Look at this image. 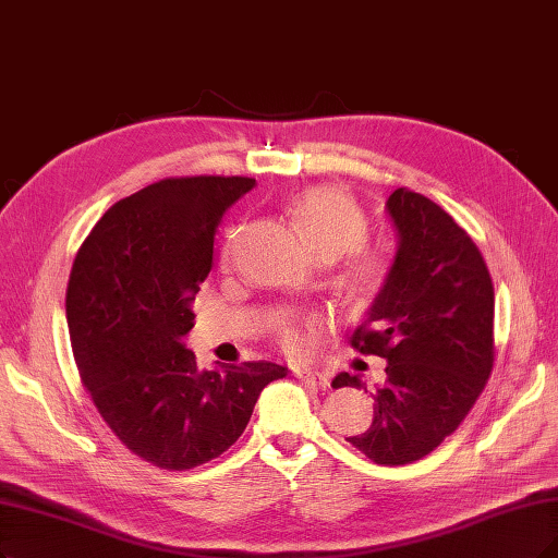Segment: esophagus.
<instances>
[{
	"instance_id": "1",
	"label": "esophagus",
	"mask_w": 558,
	"mask_h": 558,
	"mask_svg": "<svg viewBox=\"0 0 558 558\" xmlns=\"http://www.w3.org/2000/svg\"><path fill=\"white\" fill-rule=\"evenodd\" d=\"M296 379L303 384H311V386H328V379L322 373H313V369H299Z\"/></svg>"
}]
</instances>
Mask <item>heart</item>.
<instances>
[{
  "label": "heart",
  "instance_id": "b5f03b06",
  "mask_svg": "<svg viewBox=\"0 0 558 558\" xmlns=\"http://www.w3.org/2000/svg\"><path fill=\"white\" fill-rule=\"evenodd\" d=\"M292 218L313 253L331 262L344 255V271L349 282L359 290L377 284L386 274V257L365 243L367 218L361 206L336 185H315L296 195L290 204ZM234 253V234L230 232L222 245V264H230ZM315 319L278 317L274 333L284 354L301 356L311 347Z\"/></svg>",
  "mask_w": 558,
  "mask_h": 558
}]
</instances>
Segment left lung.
Returning <instances> with one entry per match:
<instances>
[{
    "label": "left lung",
    "instance_id": "left-lung-1",
    "mask_svg": "<svg viewBox=\"0 0 558 558\" xmlns=\"http://www.w3.org/2000/svg\"><path fill=\"white\" fill-rule=\"evenodd\" d=\"M386 209L398 253L352 347L386 359L388 379L373 396V425L347 441L398 466L429 456L483 393L494 365V287L478 245L439 204L398 189ZM340 386L363 381L340 373Z\"/></svg>",
    "mask_w": 558,
    "mask_h": 558
}]
</instances>
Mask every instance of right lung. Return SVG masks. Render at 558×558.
<instances>
[{
	"label": "right lung",
	"instance_id": "obj_1",
	"mask_svg": "<svg viewBox=\"0 0 558 558\" xmlns=\"http://www.w3.org/2000/svg\"><path fill=\"white\" fill-rule=\"evenodd\" d=\"M251 177H170L119 199L80 245L66 319L82 386L137 458L168 471L209 462L253 416L278 363L199 369L181 338L211 271L222 214Z\"/></svg>",
	"mask_w": 558,
	"mask_h": 558
}]
</instances>
